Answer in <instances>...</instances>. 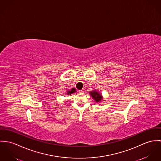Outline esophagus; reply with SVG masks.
Masks as SVG:
<instances>
[{"label": "esophagus", "mask_w": 161, "mask_h": 161, "mask_svg": "<svg viewBox=\"0 0 161 161\" xmlns=\"http://www.w3.org/2000/svg\"><path fill=\"white\" fill-rule=\"evenodd\" d=\"M79 93H81V94H83L84 92V89H81V90H80L79 91Z\"/></svg>", "instance_id": "1"}]
</instances>
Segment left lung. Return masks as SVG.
Instances as JSON below:
<instances>
[{
  "instance_id": "left-lung-1",
  "label": "left lung",
  "mask_w": 161,
  "mask_h": 161,
  "mask_svg": "<svg viewBox=\"0 0 161 161\" xmlns=\"http://www.w3.org/2000/svg\"><path fill=\"white\" fill-rule=\"evenodd\" d=\"M89 94L96 103H99L103 101V96L101 93L97 91V90L94 89L92 91H89Z\"/></svg>"
}]
</instances>
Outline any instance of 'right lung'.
<instances>
[{
    "mask_svg": "<svg viewBox=\"0 0 161 161\" xmlns=\"http://www.w3.org/2000/svg\"><path fill=\"white\" fill-rule=\"evenodd\" d=\"M76 90L75 88H72L71 89H67V92H66V94H67V95H70V94H72L73 93H74V92H76Z\"/></svg>",
    "mask_w": 161,
    "mask_h": 161,
    "instance_id": "add662e5",
    "label": "right lung"
}]
</instances>
